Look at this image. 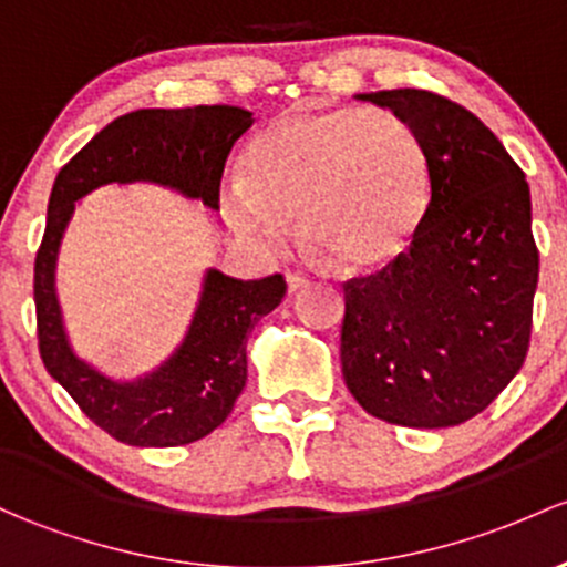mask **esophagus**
<instances>
[{
    "label": "esophagus",
    "instance_id": "esophagus-1",
    "mask_svg": "<svg viewBox=\"0 0 567 567\" xmlns=\"http://www.w3.org/2000/svg\"><path fill=\"white\" fill-rule=\"evenodd\" d=\"M286 281H289L291 295H300V291H306L310 286V278L302 276V272H289V278H286Z\"/></svg>",
    "mask_w": 567,
    "mask_h": 567
}]
</instances>
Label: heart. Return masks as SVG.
<instances>
[{"label":"heart","instance_id":"obj_1","mask_svg":"<svg viewBox=\"0 0 567 567\" xmlns=\"http://www.w3.org/2000/svg\"><path fill=\"white\" fill-rule=\"evenodd\" d=\"M422 137L386 107L291 113L246 156V181L221 186L237 235L278 251L300 216L302 240L343 270L386 265L411 243L427 208Z\"/></svg>","mask_w":567,"mask_h":567}]
</instances>
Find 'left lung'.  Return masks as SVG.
<instances>
[{
	"mask_svg": "<svg viewBox=\"0 0 567 567\" xmlns=\"http://www.w3.org/2000/svg\"><path fill=\"white\" fill-rule=\"evenodd\" d=\"M359 100L419 132L430 192L405 251L343 284L346 386L389 424L454 427L525 364L538 286L529 186L501 140L446 96L394 89Z\"/></svg>",
	"mask_w": 567,
	"mask_h": 567,
	"instance_id": "8db88e82",
	"label": "left lung"
}]
</instances>
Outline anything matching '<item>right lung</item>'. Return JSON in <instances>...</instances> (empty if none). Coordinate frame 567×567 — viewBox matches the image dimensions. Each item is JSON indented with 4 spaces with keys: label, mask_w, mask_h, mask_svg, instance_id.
<instances>
[{
    "label": "right lung",
    "mask_w": 567,
    "mask_h": 567,
    "mask_svg": "<svg viewBox=\"0 0 567 567\" xmlns=\"http://www.w3.org/2000/svg\"><path fill=\"white\" fill-rule=\"evenodd\" d=\"M251 124V113L233 105L135 111L107 124L59 169L34 259L40 357L78 408L115 441L164 449L194 443L216 430L246 386L248 332L278 308L286 281L281 272L237 281L208 270L178 351L154 373L121 383L78 359L66 340L53 286L66 221L78 199L94 188L135 181L169 186L218 210L224 164Z\"/></svg>",
    "instance_id": "right-lung-1"
}]
</instances>
